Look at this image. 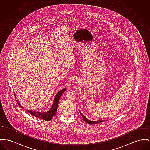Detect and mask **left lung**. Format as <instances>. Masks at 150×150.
Segmentation results:
<instances>
[{
  "instance_id": "8db88e82",
  "label": "left lung",
  "mask_w": 150,
  "mask_h": 150,
  "mask_svg": "<svg viewBox=\"0 0 150 150\" xmlns=\"http://www.w3.org/2000/svg\"><path fill=\"white\" fill-rule=\"evenodd\" d=\"M80 114H81V116L82 117V118H83V120H84V121L85 122H86V123H89V124H90V125H93V124H96V123H99V122H103V120H98V121H92V120H88L83 115H82V114L81 113V112H80Z\"/></svg>"
}]
</instances>
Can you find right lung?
<instances>
[{"label": "right lung", "mask_w": 150, "mask_h": 150, "mask_svg": "<svg viewBox=\"0 0 150 150\" xmlns=\"http://www.w3.org/2000/svg\"><path fill=\"white\" fill-rule=\"evenodd\" d=\"M66 90V89H64L62 90H61L59 91L54 98V102L53 103V105L50 109V110L46 112H35L33 111L32 110H28V112L30 114L32 115H33V117H36L37 118H39L40 119L44 120L45 121H49L53 117V116L56 114V112L57 111V106H58V103L60 100V97L61 96V94ZM17 103H18V105L20 106V107L23 108L20 104L18 102H17Z\"/></svg>", "instance_id": "add662e5"}]
</instances>
